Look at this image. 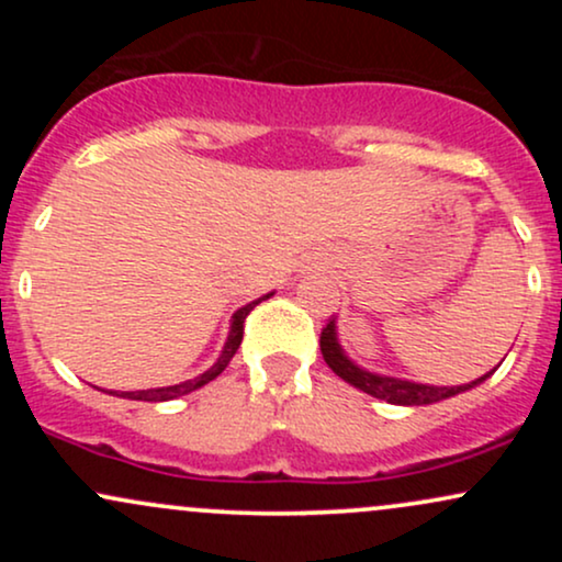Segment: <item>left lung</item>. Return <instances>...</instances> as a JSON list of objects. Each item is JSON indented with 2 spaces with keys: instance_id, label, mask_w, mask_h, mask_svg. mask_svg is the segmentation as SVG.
<instances>
[{
  "instance_id": "obj_1",
  "label": "left lung",
  "mask_w": 562,
  "mask_h": 562,
  "mask_svg": "<svg viewBox=\"0 0 562 562\" xmlns=\"http://www.w3.org/2000/svg\"><path fill=\"white\" fill-rule=\"evenodd\" d=\"M319 348L325 362L338 378H344L346 383H351L353 389L370 393V396L383 398L389 404H402V406H423V404H436L441 398L457 396V393L475 389L486 380L492 372L473 380V383L465 385H423V383H412V380H402V378H389V375H378V372L362 370L359 364H353L351 359L346 357L344 348L338 344V333H335V319L327 322V327H322L319 335Z\"/></svg>"
}]
</instances>
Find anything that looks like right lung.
<instances>
[{
  "label": "right lung",
  "mask_w": 562,
  "mask_h": 562,
  "mask_svg": "<svg viewBox=\"0 0 562 562\" xmlns=\"http://www.w3.org/2000/svg\"><path fill=\"white\" fill-rule=\"evenodd\" d=\"M269 295H272V293H269ZM269 295H263V299H269ZM263 299H259V301H250L248 306L237 308V312H235V317H232V327H229V335H227V344H224L222 353H218L216 364L211 367V370H205L203 375H198L195 380H184V383H179V385H166V389L124 391V393H115V391H111V393H113V396L134 398V402H169V398L184 396V393H190V391L200 389V385L211 383V380H214L216 375H222V372H224V367L229 364V359L235 357V351H237V348H240V344H243V322H245V317H248L250 312H254L256 306H259V303H261Z\"/></svg>",
  "instance_id": "1"
}]
</instances>
